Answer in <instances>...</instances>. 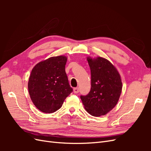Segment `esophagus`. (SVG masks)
Masks as SVG:
<instances>
[{
	"label": "esophagus",
	"mask_w": 151,
	"mask_h": 151,
	"mask_svg": "<svg viewBox=\"0 0 151 151\" xmlns=\"http://www.w3.org/2000/svg\"><path fill=\"white\" fill-rule=\"evenodd\" d=\"M73 91H74V93H79V88H74V90H73Z\"/></svg>",
	"instance_id": "1"
}]
</instances>
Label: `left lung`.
I'll return each instance as SVG.
<instances>
[{
    "label": "left lung",
    "mask_w": 151,
    "mask_h": 151,
    "mask_svg": "<svg viewBox=\"0 0 151 151\" xmlns=\"http://www.w3.org/2000/svg\"><path fill=\"white\" fill-rule=\"evenodd\" d=\"M91 74L89 94L81 96L86 110L94 116L104 115L116 106L119 100L122 83L116 67L107 59L87 57Z\"/></svg>",
    "instance_id": "8db88e82"
}]
</instances>
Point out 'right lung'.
I'll return each mask as SVG.
<instances>
[{"label": "right lung", "mask_w": 151, "mask_h": 151, "mask_svg": "<svg viewBox=\"0 0 151 151\" xmlns=\"http://www.w3.org/2000/svg\"><path fill=\"white\" fill-rule=\"evenodd\" d=\"M67 60L65 56L52 57L38 63L32 69L29 94L35 106L43 113L58 110L72 92L65 70Z\"/></svg>", "instance_id": "add662e5"}]
</instances>
